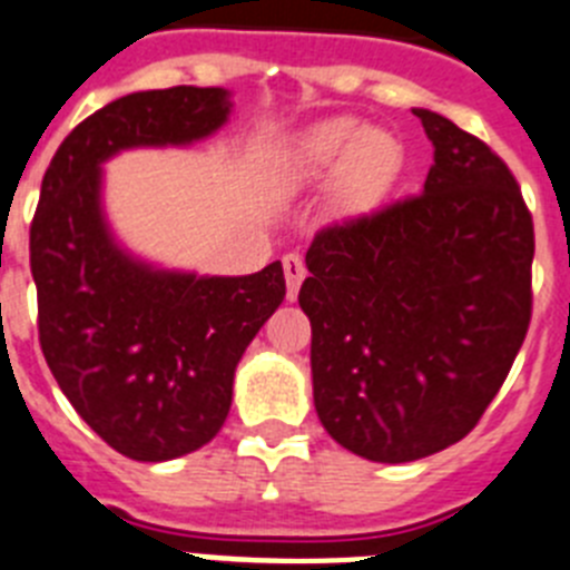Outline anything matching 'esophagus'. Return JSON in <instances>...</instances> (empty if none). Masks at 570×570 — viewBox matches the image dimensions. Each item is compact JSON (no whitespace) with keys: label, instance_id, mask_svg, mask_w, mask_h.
<instances>
[{"label":"esophagus","instance_id":"obj_1","mask_svg":"<svg viewBox=\"0 0 570 570\" xmlns=\"http://www.w3.org/2000/svg\"><path fill=\"white\" fill-rule=\"evenodd\" d=\"M284 275H286V298L295 301L301 281H304L306 275L304 261H301L298 255H284Z\"/></svg>","mask_w":570,"mask_h":570}]
</instances>
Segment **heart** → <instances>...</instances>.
I'll use <instances>...</instances> for the list:
<instances>
[{
    "mask_svg": "<svg viewBox=\"0 0 570 570\" xmlns=\"http://www.w3.org/2000/svg\"><path fill=\"white\" fill-rule=\"evenodd\" d=\"M402 160V148L381 128L335 117L306 128L278 155L284 189H309L335 171L333 197L341 212H361L387 189Z\"/></svg>",
    "mask_w": 570,
    "mask_h": 570,
    "instance_id": "obj_1",
    "label": "heart"
}]
</instances>
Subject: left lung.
Returning a JSON list of instances; mask_svg holds the SVG:
<instances>
[{"label": "left lung", "mask_w": 570, "mask_h": 570, "mask_svg": "<svg viewBox=\"0 0 570 570\" xmlns=\"http://www.w3.org/2000/svg\"><path fill=\"white\" fill-rule=\"evenodd\" d=\"M413 114L433 142L424 191L321 229L298 292L321 424L384 464L476 428L531 324L533 220L511 168L442 114Z\"/></svg>", "instance_id": "1"}]
</instances>
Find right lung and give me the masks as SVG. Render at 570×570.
<instances>
[{
  "label": "right lung",
  "instance_id": "add662e5",
  "mask_svg": "<svg viewBox=\"0 0 570 570\" xmlns=\"http://www.w3.org/2000/svg\"><path fill=\"white\" fill-rule=\"evenodd\" d=\"M229 111L226 88L128 94L79 122L42 177L31 224L42 355L82 422L135 462H168L215 439L237 361L286 281L281 261L226 278L131 255L102 209V163L206 140Z\"/></svg>",
  "mask_w": 570,
  "mask_h": 570
}]
</instances>
